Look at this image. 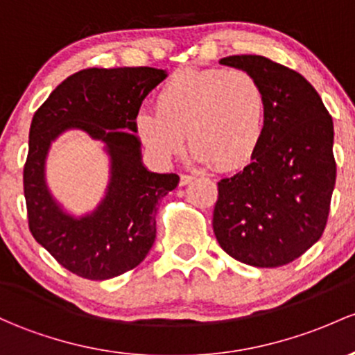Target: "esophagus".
<instances>
[{
  "mask_svg": "<svg viewBox=\"0 0 355 355\" xmlns=\"http://www.w3.org/2000/svg\"><path fill=\"white\" fill-rule=\"evenodd\" d=\"M193 181H194V178L189 176V174H181V179H179V184L186 186V184H191Z\"/></svg>",
  "mask_w": 355,
  "mask_h": 355,
  "instance_id": "obj_1",
  "label": "esophagus"
}]
</instances>
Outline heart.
Masks as SVG:
<instances>
[{
	"label": "heart",
	"mask_w": 355,
	"mask_h": 355,
	"mask_svg": "<svg viewBox=\"0 0 355 355\" xmlns=\"http://www.w3.org/2000/svg\"><path fill=\"white\" fill-rule=\"evenodd\" d=\"M269 103L261 83L242 69H182L140 110L135 132L157 161L182 154L186 135L200 164L237 169L254 157L268 128Z\"/></svg>",
	"instance_id": "heart-1"
}]
</instances>
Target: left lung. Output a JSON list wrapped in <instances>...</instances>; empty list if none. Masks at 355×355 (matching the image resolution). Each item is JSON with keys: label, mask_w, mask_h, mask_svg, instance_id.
Instances as JSON below:
<instances>
[{"label": "left lung", "mask_w": 355, "mask_h": 355, "mask_svg": "<svg viewBox=\"0 0 355 355\" xmlns=\"http://www.w3.org/2000/svg\"><path fill=\"white\" fill-rule=\"evenodd\" d=\"M220 64L252 74L269 112L249 166L218 182L213 232L225 252L243 264L279 268L325 230L337 176L334 121L300 72L262 55H230Z\"/></svg>", "instance_id": "8db88e82"}]
</instances>
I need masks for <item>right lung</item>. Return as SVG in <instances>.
<instances>
[{"instance_id": "obj_1", "label": "right lung", "mask_w": 355, "mask_h": 355, "mask_svg": "<svg viewBox=\"0 0 355 355\" xmlns=\"http://www.w3.org/2000/svg\"><path fill=\"white\" fill-rule=\"evenodd\" d=\"M167 72L155 67L83 69L64 79L32 118L24 193L33 239L62 268L91 281L112 279L140 264L154 245L159 201L178 174L150 173L142 162L135 115ZM71 128L101 139L110 155V182L94 212L72 217L44 182V159Z\"/></svg>"}]
</instances>
